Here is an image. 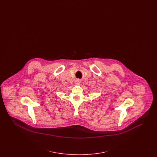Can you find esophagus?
I'll return each instance as SVG.
<instances>
[{
	"instance_id": "obj_1",
	"label": "esophagus",
	"mask_w": 157,
	"mask_h": 157,
	"mask_svg": "<svg viewBox=\"0 0 157 157\" xmlns=\"http://www.w3.org/2000/svg\"><path fill=\"white\" fill-rule=\"evenodd\" d=\"M79 82H80L79 79H76V81H75V83H76V84H78V83H79Z\"/></svg>"
}]
</instances>
